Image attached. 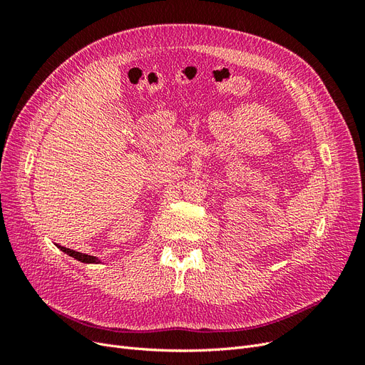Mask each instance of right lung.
<instances>
[{
  "mask_svg": "<svg viewBox=\"0 0 365 365\" xmlns=\"http://www.w3.org/2000/svg\"><path fill=\"white\" fill-rule=\"evenodd\" d=\"M58 248H61V251L67 252L68 256H71V257L77 259V260L82 262V263H98L97 257H94V256H88V254H83V252H77V251H74V250L65 248V247H61V245H58Z\"/></svg>",
  "mask_w": 365,
  "mask_h": 365,
  "instance_id": "add662e5",
  "label": "right lung"
}]
</instances>
